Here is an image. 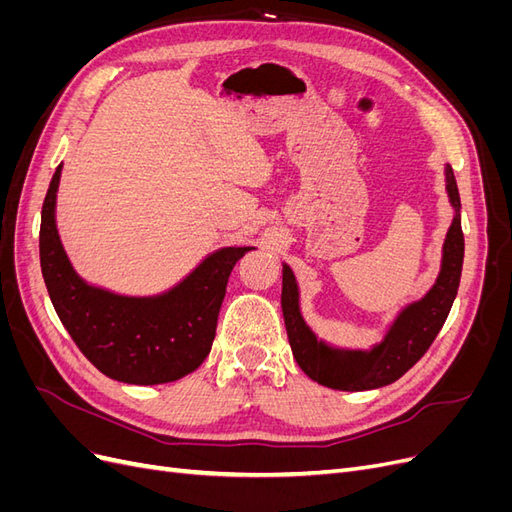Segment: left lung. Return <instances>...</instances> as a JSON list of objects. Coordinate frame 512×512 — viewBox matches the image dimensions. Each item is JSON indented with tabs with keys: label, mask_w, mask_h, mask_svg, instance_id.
Instances as JSON below:
<instances>
[{
	"label": "left lung",
	"mask_w": 512,
	"mask_h": 512,
	"mask_svg": "<svg viewBox=\"0 0 512 512\" xmlns=\"http://www.w3.org/2000/svg\"><path fill=\"white\" fill-rule=\"evenodd\" d=\"M446 192L455 209V218L442 247V267L436 284L421 301L401 309L389 333L371 350H339L320 342L307 327L299 309V286L294 273L284 265L282 312L288 342L299 367L314 382L335 391H369L399 380L429 350L433 339L451 312L457 297L463 267L461 200L453 168L446 166Z\"/></svg>",
	"instance_id": "1"
}]
</instances>
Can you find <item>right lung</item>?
<instances>
[{"instance_id": "add662e5", "label": "right lung", "mask_w": 512, "mask_h": 512, "mask_svg": "<svg viewBox=\"0 0 512 512\" xmlns=\"http://www.w3.org/2000/svg\"><path fill=\"white\" fill-rule=\"evenodd\" d=\"M57 166L42 205L40 267L55 312L74 344L104 376L128 384H164L207 359L230 271L254 247H222L158 297H121L83 282L55 226Z\"/></svg>"}]
</instances>
